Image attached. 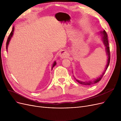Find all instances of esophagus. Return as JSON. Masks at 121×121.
I'll list each match as a JSON object with an SVG mask.
<instances>
[{
	"label": "esophagus",
	"instance_id": "34e87169",
	"mask_svg": "<svg viewBox=\"0 0 121 121\" xmlns=\"http://www.w3.org/2000/svg\"><path fill=\"white\" fill-rule=\"evenodd\" d=\"M67 55H68V53L66 52V51H65V50H62V51H61L60 52L59 56L61 59H64V58H65L66 56H67Z\"/></svg>",
	"mask_w": 121,
	"mask_h": 121
}]
</instances>
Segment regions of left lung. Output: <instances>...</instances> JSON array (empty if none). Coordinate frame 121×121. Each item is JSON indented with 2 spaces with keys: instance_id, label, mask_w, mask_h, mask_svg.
Masks as SVG:
<instances>
[{
  "instance_id": "left-lung-1",
  "label": "left lung",
  "mask_w": 121,
  "mask_h": 121,
  "mask_svg": "<svg viewBox=\"0 0 121 121\" xmlns=\"http://www.w3.org/2000/svg\"><path fill=\"white\" fill-rule=\"evenodd\" d=\"M99 35H101V37H102V40L103 43L104 45H105V48H106V55L107 56V65H106V68L105 70H104V72L99 77L97 78H95V80H91L89 81H86V82H83V81H81L78 80H77V79L74 78V79L77 81V82H78L80 84H82V85H91L95 84V83H97L98 82H99V81H100L102 78H103L104 74H105L106 70L107 69L108 66H109V64H110V47L109 45V41H108V35L106 33L105 30H103L102 31H99V32H98V34Z\"/></svg>"
}]
</instances>
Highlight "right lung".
Segmentation results:
<instances>
[{"label":"right lung","instance_id":"add662e5","mask_svg":"<svg viewBox=\"0 0 121 121\" xmlns=\"http://www.w3.org/2000/svg\"><path fill=\"white\" fill-rule=\"evenodd\" d=\"M14 26H13V28H12V31H11V33H10V34L9 37H8L7 40V43H6V49H7H7H8V44H9V42H10V39H11L12 36H13V32H14ZM56 65V61H55L53 62V64H52V68H53L54 67V66H55Z\"/></svg>","mask_w":121,"mask_h":121}]
</instances>
